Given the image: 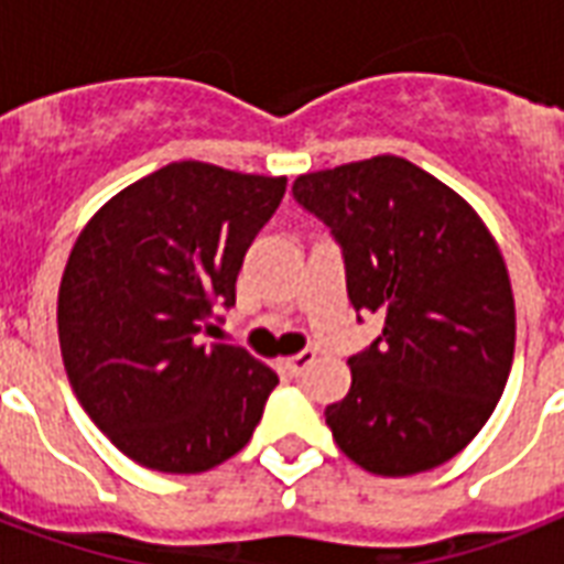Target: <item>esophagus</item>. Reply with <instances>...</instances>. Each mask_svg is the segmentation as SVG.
Instances as JSON below:
<instances>
[{
    "mask_svg": "<svg viewBox=\"0 0 564 564\" xmlns=\"http://www.w3.org/2000/svg\"><path fill=\"white\" fill-rule=\"evenodd\" d=\"M313 362H316V351H299L295 357H286V360H283V366H286L292 375H301V371H307Z\"/></svg>",
    "mask_w": 564,
    "mask_h": 564,
    "instance_id": "esophagus-1",
    "label": "esophagus"
}]
</instances>
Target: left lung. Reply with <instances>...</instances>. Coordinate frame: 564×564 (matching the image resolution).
<instances>
[{
    "label": "left lung",
    "instance_id": "obj_1",
    "mask_svg": "<svg viewBox=\"0 0 564 564\" xmlns=\"http://www.w3.org/2000/svg\"><path fill=\"white\" fill-rule=\"evenodd\" d=\"M292 193L343 246L354 310L383 334L351 357L325 421L351 463L410 477L454 459L498 406L516 354L507 263L480 213L415 163L377 154Z\"/></svg>",
    "mask_w": 564,
    "mask_h": 564
}]
</instances>
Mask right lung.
<instances>
[{"label":"right lung","mask_w":564,"mask_h":564,"mask_svg":"<svg viewBox=\"0 0 564 564\" xmlns=\"http://www.w3.org/2000/svg\"><path fill=\"white\" fill-rule=\"evenodd\" d=\"M283 193V175L178 161L119 189L75 239L61 357L84 412L134 463L202 474L248 445L278 375L198 334L234 307L242 257Z\"/></svg>","instance_id":"obj_1"}]
</instances>
